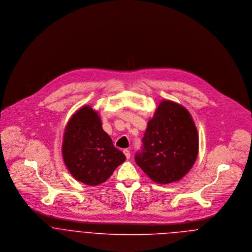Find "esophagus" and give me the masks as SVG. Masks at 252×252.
<instances>
[{
	"instance_id": "esophagus-1",
	"label": "esophagus",
	"mask_w": 252,
	"mask_h": 252,
	"mask_svg": "<svg viewBox=\"0 0 252 252\" xmlns=\"http://www.w3.org/2000/svg\"><path fill=\"white\" fill-rule=\"evenodd\" d=\"M123 153L125 154V156H126V158H127V159H129V158H130V156H131L130 150H128V149H124V150H123Z\"/></svg>"
}]
</instances>
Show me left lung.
I'll return each mask as SVG.
<instances>
[{
	"mask_svg": "<svg viewBox=\"0 0 252 252\" xmlns=\"http://www.w3.org/2000/svg\"><path fill=\"white\" fill-rule=\"evenodd\" d=\"M199 150L198 132L189 111L163 100L148 121L137 165L156 183L181 180L194 165Z\"/></svg>",
	"mask_w": 252,
	"mask_h": 252,
	"instance_id": "8db88e82",
	"label": "left lung"
}]
</instances>
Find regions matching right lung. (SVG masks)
I'll return each mask as SVG.
<instances>
[{"label":"right lung","mask_w":252,"mask_h":252,"mask_svg":"<svg viewBox=\"0 0 252 252\" xmlns=\"http://www.w3.org/2000/svg\"><path fill=\"white\" fill-rule=\"evenodd\" d=\"M62 154L72 177L90 186L105 182L126 159L103 130L98 112L89 106L79 108L70 118Z\"/></svg>","instance_id":"add662e5"}]
</instances>
